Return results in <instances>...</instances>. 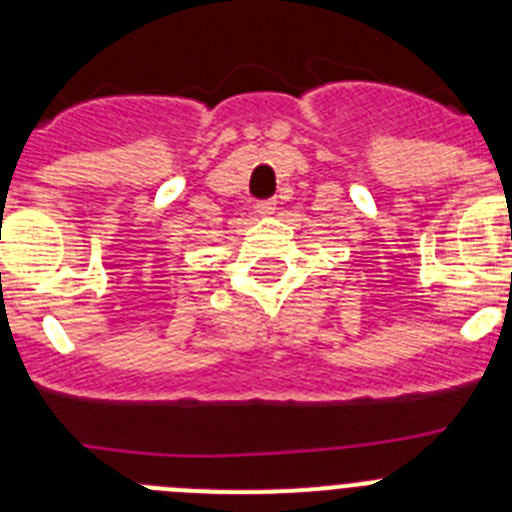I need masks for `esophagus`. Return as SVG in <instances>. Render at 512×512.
I'll return each mask as SVG.
<instances>
[{
  "mask_svg": "<svg viewBox=\"0 0 512 512\" xmlns=\"http://www.w3.org/2000/svg\"><path fill=\"white\" fill-rule=\"evenodd\" d=\"M277 202L274 200H261V202H256V212H259V215H274V210H277Z\"/></svg>",
  "mask_w": 512,
  "mask_h": 512,
  "instance_id": "1",
  "label": "esophagus"
}]
</instances>
